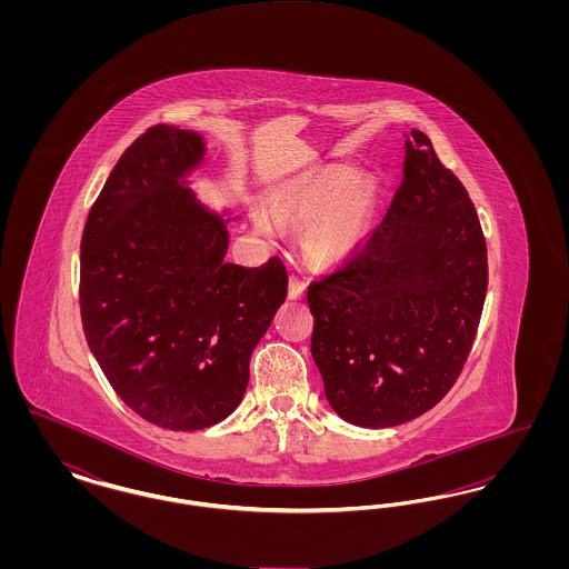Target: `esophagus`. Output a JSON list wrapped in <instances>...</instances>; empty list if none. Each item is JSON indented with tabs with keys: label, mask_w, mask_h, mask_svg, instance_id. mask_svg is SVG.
Returning a JSON list of instances; mask_svg holds the SVG:
<instances>
[{
	"label": "esophagus",
	"mask_w": 569,
	"mask_h": 569,
	"mask_svg": "<svg viewBox=\"0 0 569 569\" xmlns=\"http://www.w3.org/2000/svg\"><path fill=\"white\" fill-rule=\"evenodd\" d=\"M305 288H307V283H305V279L302 277H298V274H290V288H288V295L290 298H300L305 295Z\"/></svg>",
	"instance_id": "esophagus-1"
}]
</instances>
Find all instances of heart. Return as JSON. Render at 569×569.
Masks as SVG:
<instances>
[{
	"mask_svg": "<svg viewBox=\"0 0 569 569\" xmlns=\"http://www.w3.org/2000/svg\"><path fill=\"white\" fill-rule=\"evenodd\" d=\"M348 181H350L348 170L343 168L328 170L325 174L298 186L297 190L286 193L277 204V216L279 219L309 221L320 216L341 196ZM256 226L264 234H274L277 230L272 217L267 213L256 216ZM358 226H360V196L352 191L346 198H341L337 209L311 230L309 247L322 258L341 253L358 237Z\"/></svg>",
	"mask_w": 569,
	"mask_h": 569,
	"instance_id": "1",
	"label": "heart"
}]
</instances>
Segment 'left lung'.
I'll list each match as a JSON object with an SVG mask.
<instances>
[{
    "mask_svg": "<svg viewBox=\"0 0 569 569\" xmlns=\"http://www.w3.org/2000/svg\"><path fill=\"white\" fill-rule=\"evenodd\" d=\"M487 288L476 207L413 130L388 213L307 290L330 407L356 427L383 429L437 406L469 358Z\"/></svg>",
    "mask_w": 569,
    "mask_h": 569,
    "instance_id": "obj_1",
    "label": "left lung"
}]
</instances>
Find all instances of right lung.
Listing matches in <instances>:
<instances>
[{"label":"right lung","instance_id":"right-lung-1","mask_svg":"<svg viewBox=\"0 0 569 569\" xmlns=\"http://www.w3.org/2000/svg\"><path fill=\"white\" fill-rule=\"evenodd\" d=\"M202 138L153 126L123 151L81 241L87 343L119 399L170 431H198L243 399L249 358L288 297L279 256L226 262L230 234L181 177Z\"/></svg>","mask_w":569,"mask_h":569}]
</instances>
